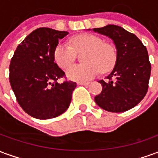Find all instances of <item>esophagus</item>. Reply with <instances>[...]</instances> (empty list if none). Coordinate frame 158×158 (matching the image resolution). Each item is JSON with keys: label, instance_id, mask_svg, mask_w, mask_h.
Masks as SVG:
<instances>
[{"label": "esophagus", "instance_id": "34e87169", "mask_svg": "<svg viewBox=\"0 0 158 158\" xmlns=\"http://www.w3.org/2000/svg\"><path fill=\"white\" fill-rule=\"evenodd\" d=\"M89 84V82H78V85H87Z\"/></svg>", "mask_w": 158, "mask_h": 158}]
</instances>
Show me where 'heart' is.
<instances>
[{"instance_id":"b5f03b06","label":"heart","mask_w":158,"mask_h":158,"mask_svg":"<svg viewBox=\"0 0 158 158\" xmlns=\"http://www.w3.org/2000/svg\"><path fill=\"white\" fill-rule=\"evenodd\" d=\"M72 46L60 42L54 49L53 57L62 69H68L74 62L77 52H85L83 56L84 64L74 65L67 70L68 78L75 81H86L98 73H106L113 69L117 61L114 46L104 42L100 37L89 34L79 35L71 39Z\"/></svg>"}]
</instances>
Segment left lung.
<instances>
[{"mask_svg":"<svg viewBox=\"0 0 158 158\" xmlns=\"http://www.w3.org/2000/svg\"><path fill=\"white\" fill-rule=\"evenodd\" d=\"M109 37L117 49V61L106 80H99L102 90L95 96L98 106L111 113H123L135 106L145 97L151 75V63L140 40L122 27L109 24L93 29Z\"/></svg>","mask_w":158,"mask_h":158,"instance_id":"left-lung-1","label":"left lung"}]
</instances>
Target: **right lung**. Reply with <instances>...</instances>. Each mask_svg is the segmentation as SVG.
Wrapping results in <instances>:
<instances>
[{
	"instance_id": "right-lung-1",
	"label": "right lung",
	"mask_w": 158,
	"mask_h": 158,
	"mask_svg": "<svg viewBox=\"0 0 158 158\" xmlns=\"http://www.w3.org/2000/svg\"><path fill=\"white\" fill-rule=\"evenodd\" d=\"M69 32L49 28L34 30L16 49L9 66V80L18 102L29 115L50 119L69 108L76 83L57 79L65 73L54 62L53 52Z\"/></svg>"
}]
</instances>
